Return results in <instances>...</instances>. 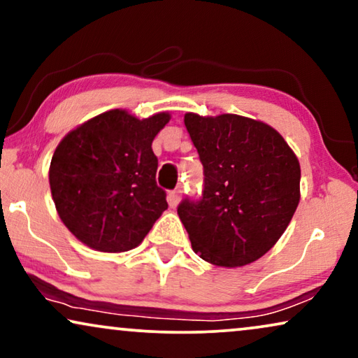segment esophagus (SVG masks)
Returning <instances> with one entry per match:
<instances>
[{"instance_id":"34e87169","label":"esophagus","mask_w":358,"mask_h":358,"mask_svg":"<svg viewBox=\"0 0 358 358\" xmlns=\"http://www.w3.org/2000/svg\"><path fill=\"white\" fill-rule=\"evenodd\" d=\"M180 197H182V190H180V189L171 190V192L168 194V202H169L171 207H176V205L179 203Z\"/></svg>"}]
</instances>
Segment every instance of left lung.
I'll return each instance as SVG.
<instances>
[{"instance_id": "obj_1", "label": "left lung", "mask_w": 358, "mask_h": 358, "mask_svg": "<svg viewBox=\"0 0 358 358\" xmlns=\"http://www.w3.org/2000/svg\"><path fill=\"white\" fill-rule=\"evenodd\" d=\"M203 166V190L178 213L203 261L241 267L262 257L285 231L300 202V163L264 122L185 114Z\"/></svg>"}]
</instances>
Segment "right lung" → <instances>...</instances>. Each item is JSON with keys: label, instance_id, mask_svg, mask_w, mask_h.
<instances>
[{"label": "right lung", "instance_id": "obj_1", "mask_svg": "<svg viewBox=\"0 0 358 358\" xmlns=\"http://www.w3.org/2000/svg\"><path fill=\"white\" fill-rule=\"evenodd\" d=\"M168 122L166 112L140 120L115 109L85 122L57 146L48 173L53 202L86 246L102 252L134 249L168 208L151 150Z\"/></svg>", "mask_w": 358, "mask_h": 358}]
</instances>
